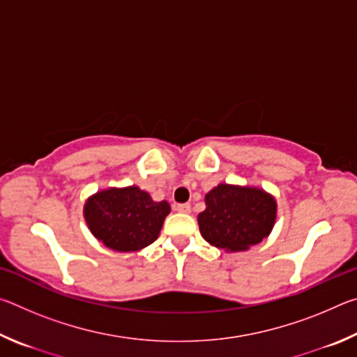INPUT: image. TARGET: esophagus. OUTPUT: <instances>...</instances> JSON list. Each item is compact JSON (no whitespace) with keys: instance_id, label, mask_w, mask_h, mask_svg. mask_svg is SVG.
<instances>
[{"instance_id":"1","label":"esophagus","mask_w":357,"mask_h":357,"mask_svg":"<svg viewBox=\"0 0 357 357\" xmlns=\"http://www.w3.org/2000/svg\"><path fill=\"white\" fill-rule=\"evenodd\" d=\"M174 209H176L178 213H181V214H189L190 213V204L189 203H181V204H176Z\"/></svg>"}]
</instances>
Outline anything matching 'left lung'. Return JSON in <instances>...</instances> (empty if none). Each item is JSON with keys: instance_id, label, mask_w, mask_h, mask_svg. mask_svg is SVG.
I'll return each mask as SVG.
<instances>
[{"instance_id": "left-lung-1", "label": "left lung", "mask_w": 357, "mask_h": 357, "mask_svg": "<svg viewBox=\"0 0 357 357\" xmlns=\"http://www.w3.org/2000/svg\"><path fill=\"white\" fill-rule=\"evenodd\" d=\"M206 209L198 214L202 236L227 252L247 250L273 231L277 203L258 187L219 184L204 197Z\"/></svg>"}]
</instances>
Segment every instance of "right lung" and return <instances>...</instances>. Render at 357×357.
Segmentation results:
<instances>
[{
  "label": "right lung",
  "mask_w": 357,
  "mask_h": 357,
  "mask_svg": "<svg viewBox=\"0 0 357 357\" xmlns=\"http://www.w3.org/2000/svg\"><path fill=\"white\" fill-rule=\"evenodd\" d=\"M168 214L170 204L154 202L137 185L100 190L88 198L83 209L94 238L116 252H137L153 244Z\"/></svg>",
  "instance_id": "1"
}]
</instances>
